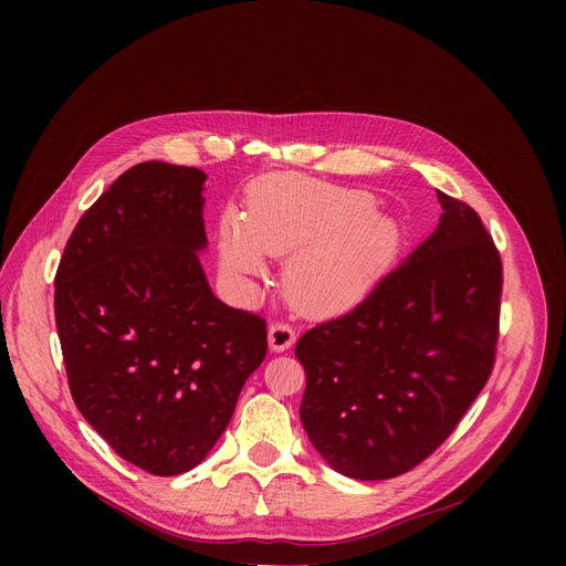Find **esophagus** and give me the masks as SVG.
I'll return each instance as SVG.
<instances>
[{
	"instance_id": "34e87169",
	"label": "esophagus",
	"mask_w": 566,
	"mask_h": 566,
	"mask_svg": "<svg viewBox=\"0 0 566 566\" xmlns=\"http://www.w3.org/2000/svg\"><path fill=\"white\" fill-rule=\"evenodd\" d=\"M293 342H295V333L289 323L284 321L271 323V328H268V346H271V350L284 353L293 346Z\"/></svg>"
}]
</instances>
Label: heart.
<instances>
[{"instance_id": "obj_1", "label": "heart", "mask_w": 566, "mask_h": 566, "mask_svg": "<svg viewBox=\"0 0 566 566\" xmlns=\"http://www.w3.org/2000/svg\"><path fill=\"white\" fill-rule=\"evenodd\" d=\"M390 250L392 231L371 213L369 195L307 181L273 184L243 222L227 218L218 231L222 273L241 289L265 275L263 254H293L284 286L310 312L360 303Z\"/></svg>"}]
</instances>
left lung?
Returning a JSON list of instances; mask_svg holds the SVG:
<instances>
[{
	"instance_id": "8db88e82",
	"label": "left lung",
	"mask_w": 566,
	"mask_h": 566,
	"mask_svg": "<svg viewBox=\"0 0 566 566\" xmlns=\"http://www.w3.org/2000/svg\"><path fill=\"white\" fill-rule=\"evenodd\" d=\"M436 231L348 314L307 331L301 420L333 470L390 480L422 463L495 360L502 263L480 216L438 192Z\"/></svg>"
}]
</instances>
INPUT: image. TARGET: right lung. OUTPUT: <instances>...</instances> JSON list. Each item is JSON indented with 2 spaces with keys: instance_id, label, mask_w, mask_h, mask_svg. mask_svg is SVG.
I'll return each instance as SVG.
<instances>
[{
  "instance_id": "add662e5",
  "label": "right lung",
  "mask_w": 566,
  "mask_h": 566,
  "mask_svg": "<svg viewBox=\"0 0 566 566\" xmlns=\"http://www.w3.org/2000/svg\"><path fill=\"white\" fill-rule=\"evenodd\" d=\"M203 184L195 167H130L80 218L54 277L77 410L158 478L213 450L268 348L265 321L208 286Z\"/></svg>"
}]
</instances>
